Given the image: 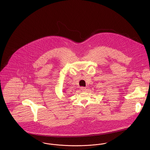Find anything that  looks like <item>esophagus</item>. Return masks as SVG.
<instances>
[{
  "instance_id": "1",
  "label": "esophagus",
  "mask_w": 150,
  "mask_h": 150,
  "mask_svg": "<svg viewBox=\"0 0 150 150\" xmlns=\"http://www.w3.org/2000/svg\"><path fill=\"white\" fill-rule=\"evenodd\" d=\"M81 90L82 91H85L86 90V88L84 87H81Z\"/></svg>"
}]
</instances>
